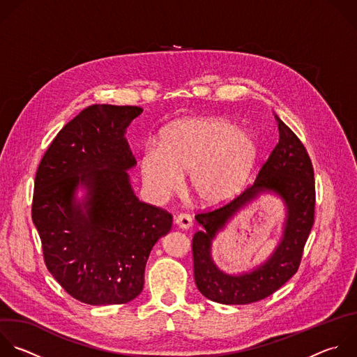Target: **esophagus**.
<instances>
[{"instance_id":"esophagus-1","label":"esophagus","mask_w":357,"mask_h":357,"mask_svg":"<svg viewBox=\"0 0 357 357\" xmlns=\"http://www.w3.org/2000/svg\"><path fill=\"white\" fill-rule=\"evenodd\" d=\"M175 222L179 228L182 229H189L192 227V217L189 214H185V213H181L176 215L175 218Z\"/></svg>"}]
</instances>
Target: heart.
Segmentation results:
<instances>
[{"label": "heart", "instance_id": "obj_1", "mask_svg": "<svg viewBox=\"0 0 357 357\" xmlns=\"http://www.w3.org/2000/svg\"><path fill=\"white\" fill-rule=\"evenodd\" d=\"M257 158L250 133L222 119L197 117L164 129L158 147L146 149L139 165L143 183L155 199L172 195L188 172L193 195L206 204H220L244 189Z\"/></svg>", "mask_w": 357, "mask_h": 357}]
</instances>
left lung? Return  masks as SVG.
<instances>
[{"instance_id":"8db88e82","label":"left lung","mask_w":357,"mask_h":357,"mask_svg":"<svg viewBox=\"0 0 357 357\" xmlns=\"http://www.w3.org/2000/svg\"><path fill=\"white\" fill-rule=\"evenodd\" d=\"M275 117L279 143L255 182L225 206L195 217L202 227L192 241L195 283L206 298L220 304H251L279 290L297 272L314 224L315 182L311 160L298 137L278 114ZM264 192L276 194L285 203L282 238L264 264L238 275L227 274L212 261V240L236 212Z\"/></svg>"}]
</instances>
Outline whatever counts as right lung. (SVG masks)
Wrapping results in <instances>:
<instances>
[{
	"label": "right lung",
	"mask_w": 357,
	"mask_h": 357,
	"mask_svg": "<svg viewBox=\"0 0 357 357\" xmlns=\"http://www.w3.org/2000/svg\"><path fill=\"white\" fill-rule=\"evenodd\" d=\"M139 106L91 105L56 136L35 178L32 220L45 264L75 300L125 304L144 286L150 252L172 215L140 202L128 171L136 158L125 137ZM78 188L86 190L79 201Z\"/></svg>",
	"instance_id": "add662e5"
}]
</instances>
